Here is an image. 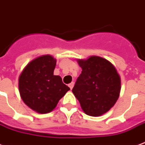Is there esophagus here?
I'll use <instances>...</instances> for the list:
<instances>
[{
	"instance_id": "esophagus-1",
	"label": "esophagus",
	"mask_w": 145,
	"mask_h": 145,
	"mask_svg": "<svg viewBox=\"0 0 145 145\" xmlns=\"http://www.w3.org/2000/svg\"><path fill=\"white\" fill-rule=\"evenodd\" d=\"M74 82H71V84H68V87H70L71 90H72V88H73V87H74Z\"/></svg>"
}]
</instances>
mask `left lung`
I'll list each match as a JSON object with an SVG mask.
<instances>
[{
	"label": "left lung",
	"instance_id": "left-lung-1",
	"mask_svg": "<svg viewBox=\"0 0 145 145\" xmlns=\"http://www.w3.org/2000/svg\"><path fill=\"white\" fill-rule=\"evenodd\" d=\"M82 68L73 93L83 111L90 116H99L111 109L119 97L121 80L112 63L99 56L79 59Z\"/></svg>",
	"mask_w": 145,
	"mask_h": 145
}]
</instances>
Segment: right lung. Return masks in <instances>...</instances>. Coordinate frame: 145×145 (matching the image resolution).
Here are the masks:
<instances>
[{"instance_id": "obj_1", "label": "right lung", "mask_w": 145, "mask_h": 145, "mask_svg": "<svg viewBox=\"0 0 145 145\" xmlns=\"http://www.w3.org/2000/svg\"><path fill=\"white\" fill-rule=\"evenodd\" d=\"M56 59L49 55L35 58L19 77V91L26 106L45 114L52 111L70 90L58 75H54Z\"/></svg>"}]
</instances>
